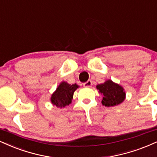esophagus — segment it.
I'll use <instances>...</instances> for the list:
<instances>
[{"label": "esophagus", "instance_id": "obj_1", "mask_svg": "<svg viewBox=\"0 0 157 157\" xmlns=\"http://www.w3.org/2000/svg\"><path fill=\"white\" fill-rule=\"evenodd\" d=\"M83 86L84 87H86V88H90V87L92 86V82L91 80H88L87 82H85V83H83Z\"/></svg>", "mask_w": 157, "mask_h": 157}]
</instances>
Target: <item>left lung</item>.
I'll use <instances>...</instances> for the list:
<instances>
[{
    "mask_svg": "<svg viewBox=\"0 0 157 157\" xmlns=\"http://www.w3.org/2000/svg\"><path fill=\"white\" fill-rule=\"evenodd\" d=\"M97 88L99 90V93L103 96L101 104L105 107H113L120 105L126 98L124 88L111 80L97 85Z\"/></svg>",
    "mask_w": 157,
    "mask_h": 157,
    "instance_id": "left-lung-1",
    "label": "left lung"
}]
</instances>
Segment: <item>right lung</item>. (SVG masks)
I'll return each mask as SVG.
<instances>
[{
  "label": "right lung",
  "instance_id": "1",
  "mask_svg": "<svg viewBox=\"0 0 157 157\" xmlns=\"http://www.w3.org/2000/svg\"><path fill=\"white\" fill-rule=\"evenodd\" d=\"M77 84H69L67 82H61L56 91L51 96V102L59 108H63L71 103L74 92L78 88Z\"/></svg>",
  "mask_w": 157,
  "mask_h": 157
}]
</instances>
